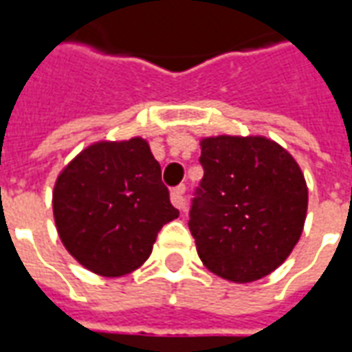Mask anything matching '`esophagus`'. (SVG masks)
I'll list each match as a JSON object with an SVG mask.
<instances>
[{
  "mask_svg": "<svg viewBox=\"0 0 352 352\" xmlns=\"http://www.w3.org/2000/svg\"><path fill=\"white\" fill-rule=\"evenodd\" d=\"M184 192H186V188H184L183 184L171 190V204H173L177 209H181V211L186 209V196H184Z\"/></svg>",
  "mask_w": 352,
  "mask_h": 352,
  "instance_id": "esophagus-1",
  "label": "esophagus"
}]
</instances>
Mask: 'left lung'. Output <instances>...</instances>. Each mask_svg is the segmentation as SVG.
<instances>
[{"label":"left lung","instance_id":"obj_1","mask_svg":"<svg viewBox=\"0 0 352 352\" xmlns=\"http://www.w3.org/2000/svg\"><path fill=\"white\" fill-rule=\"evenodd\" d=\"M199 146L204 179L188 221L199 258L232 283L262 279L302 236L309 194L302 169L264 135H214Z\"/></svg>","mask_w":352,"mask_h":352}]
</instances>
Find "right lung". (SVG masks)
<instances>
[{"label": "right lung", "mask_w": 352, "mask_h": 352, "mask_svg": "<svg viewBox=\"0 0 352 352\" xmlns=\"http://www.w3.org/2000/svg\"><path fill=\"white\" fill-rule=\"evenodd\" d=\"M52 213L67 252L101 277L141 267L162 226L179 217L143 138L82 148L58 175Z\"/></svg>", "instance_id": "add662e5"}]
</instances>
